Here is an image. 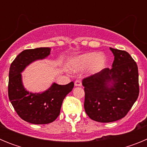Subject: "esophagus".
<instances>
[{"instance_id":"esophagus-1","label":"esophagus","mask_w":147,"mask_h":147,"mask_svg":"<svg viewBox=\"0 0 147 147\" xmlns=\"http://www.w3.org/2000/svg\"><path fill=\"white\" fill-rule=\"evenodd\" d=\"M74 85L76 87H81L82 86V82L80 80H76L74 83Z\"/></svg>"}]
</instances>
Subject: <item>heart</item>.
<instances>
[{
	"mask_svg": "<svg viewBox=\"0 0 147 147\" xmlns=\"http://www.w3.org/2000/svg\"><path fill=\"white\" fill-rule=\"evenodd\" d=\"M106 63L107 57L104 53L88 52L73 58L69 63V67L74 72L81 71L88 67V74L95 75L105 68Z\"/></svg>",
	"mask_w": 147,
	"mask_h": 147,
	"instance_id": "obj_1",
	"label": "heart"
}]
</instances>
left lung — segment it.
<instances>
[{
  "instance_id": "left-lung-1",
  "label": "left lung",
  "mask_w": 147,
  "mask_h": 147,
  "mask_svg": "<svg viewBox=\"0 0 147 147\" xmlns=\"http://www.w3.org/2000/svg\"><path fill=\"white\" fill-rule=\"evenodd\" d=\"M110 49L114 55L112 68H105L82 81L85 112L92 120L102 123L124 118L139 94L136 62L125 51Z\"/></svg>"
}]
</instances>
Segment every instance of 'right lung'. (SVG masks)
Returning <instances> with one entry per match:
<instances>
[{
  "label": "right lung",
  "instance_id": "add662e5",
  "mask_svg": "<svg viewBox=\"0 0 147 147\" xmlns=\"http://www.w3.org/2000/svg\"><path fill=\"white\" fill-rule=\"evenodd\" d=\"M51 48H37L22 51L17 56L9 68V98L18 115L25 121L33 124H46L59 116L62 102L74 88L71 82L65 85L53 82L45 91L33 93L26 89L22 73L37 60L45 59L50 55Z\"/></svg>",
  "mask_w": 147,
  "mask_h": 147
}]
</instances>
